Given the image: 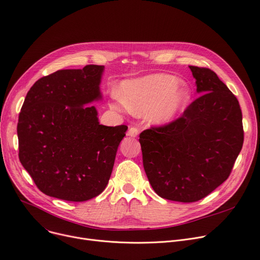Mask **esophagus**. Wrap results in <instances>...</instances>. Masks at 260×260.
Instances as JSON below:
<instances>
[{
    "instance_id": "34e87169",
    "label": "esophagus",
    "mask_w": 260,
    "mask_h": 260,
    "mask_svg": "<svg viewBox=\"0 0 260 260\" xmlns=\"http://www.w3.org/2000/svg\"><path fill=\"white\" fill-rule=\"evenodd\" d=\"M138 135H139V129L137 127H136V126L129 127L127 136H129V137H137Z\"/></svg>"
}]
</instances>
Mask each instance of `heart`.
<instances>
[{
  "instance_id": "obj_1",
  "label": "heart",
  "mask_w": 260,
  "mask_h": 260,
  "mask_svg": "<svg viewBox=\"0 0 260 260\" xmlns=\"http://www.w3.org/2000/svg\"><path fill=\"white\" fill-rule=\"evenodd\" d=\"M177 82L176 77L165 74L126 81L122 85L124 100L117 95L113 107L123 109L127 106L137 115L148 113L152 122L166 124L179 114L190 98L187 86Z\"/></svg>"
}]
</instances>
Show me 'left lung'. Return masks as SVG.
Segmentation results:
<instances>
[{"label":"left lung","instance_id":"8db88e82","mask_svg":"<svg viewBox=\"0 0 260 260\" xmlns=\"http://www.w3.org/2000/svg\"><path fill=\"white\" fill-rule=\"evenodd\" d=\"M197 92L183 115L140 134L147 179L162 198L195 202L222 184L243 144L237 98L210 68L189 66Z\"/></svg>","mask_w":260,"mask_h":260}]
</instances>
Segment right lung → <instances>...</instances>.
Segmentation results:
<instances>
[{
    "label": "right lung",
    "instance_id": "add662e5",
    "mask_svg": "<svg viewBox=\"0 0 260 260\" xmlns=\"http://www.w3.org/2000/svg\"><path fill=\"white\" fill-rule=\"evenodd\" d=\"M103 65L62 70L27 92L18 122L19 158L47 196L81 202L100 195L113 172L126 125L105 126L90 102L100 100Z\"/></svg>",
    "mask_w": 260,
    "mask_h": 260
}]
</instances>
